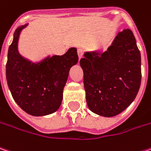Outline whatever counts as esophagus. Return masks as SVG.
<instances>
[{
	"label": "esophagus",
	"instance_id": "1",
	"mask_svg": "<svg viewBox=\"0 0 151 151\" xmlns=\"http://www.w3.org/2000/svg\"><path fill=\"white\" fill-rule=\"evenodd\" d=\"M78 56L79 60L83 57V49H78Z\"/></svg>",
	"mask_w": 151,
	"mask_h": 151
}]
</instances>
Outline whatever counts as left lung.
I'll list each match as a JSON object with an SVG mask.
<instances>
[{
  "label": "left lung",
  "instance_id": "1",
  "mask_svg": "<svg viewBox=\"0 0 151 151\" xmlns=\"http://www.w3.org/2000/svg\"><path fill=\"white\" fill-rule=\"evenodd\" d=\"M80 66L86 102L92 112L112 117L135 99L141 84V55L131 30L119 32L104 53H85Z\"/></svg>",
  "mask_w": 151,
  "mask_h": 151
}]
</instances>
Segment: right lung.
Masks as SVG:
<instances>
[{
    "label": "right lung",
    "mask_w": 151,
    "mask_h": 151,
    "mask_svg": "<svg viewBox=\"0 0 151 151\" xmlns=\"http://www.w3.org/2000/svg\"><path fill=\"white\" fill-rule=\"evenodd\" d=\"M26 25L15 31L9 46L6 81L14 101L23 110L35 116L47 115L55 112L61 104L69 70L78 60L77 49L71 48L63 55H53L38 64L31 63L17 49L19 33Z\"/></svg>",
    "instance_id": "1"
}]
</instances>
